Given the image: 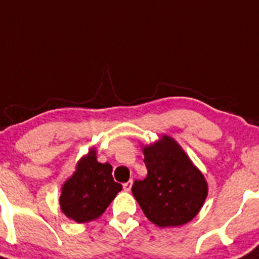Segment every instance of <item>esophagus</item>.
<instances>
[{
	"label": "esophagus",
	"mask_w": 259,
	"mask_h": 259,
	"mask_svg": "<svg viewBox=\"0 0 259 259\" xmlns=\"http://www.w3.org/2000/svg\"><path fill=\"white\" fill-rule=\"evenodd\" d=\"M132 185H133V181L129 180L127 183H124V184H122V188H124L125 192H130V189H132Z\"/></svg>",
	"instance_id": "1"
}]
</instances>
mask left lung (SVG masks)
Instances as JSON below:
<instances>
[{
  "label": "left lung",
  "instance_id": "8db88e82",
  "mask_svg": "<svg viewBox=\"0 0 259 259\" xmlns=\"http://www.w3.org/2000/svg\"><path fill=\"white\" fill-rule=\"evenodd\" d=\"M143 154L148 175L135 180L132 192L147 219L159 228L180 226L194 219L208 187L178 142L163 135L143 147Z\"/></svg>",
  "mask_w": 259,
  "mask_h": 259
}]
</instances>
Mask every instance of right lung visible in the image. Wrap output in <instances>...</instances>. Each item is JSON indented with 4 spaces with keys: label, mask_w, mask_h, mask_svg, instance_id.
Returning <instances> with one entry per match:
<instances>
[{
    "label": "right lung",
    "mask_w": 259,
    "mask_h": 259,
    "mask_svg": "<svg viewBox=\"0 0 259 259\" xmlns=\"http://www.w3.org/2000/svg\"><path fill=\"white\" fill-rule=\"evenodd\" d=\"M121 189L112 178V166L98 162L92 148L62 185L60 207L70 220L84 224L98 219Z\"/></svg>",
    "instance_id": "right-lung-1"
}]
</instances>
